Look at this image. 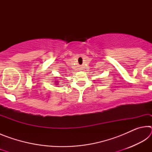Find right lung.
I'll list each match as a JSON object with an SVG mask.
<instances>
[{
    "label": "right lung",
    "mask_w": 152,
    "mask_h": 152,
    "mask_svg": "<svg viewBox=\"0 0 152 152\" xmlns=\"http://www.w3.org/2000/svg\"><path fill=\"white\" fill-rule=\"evenodd\" d=\"M54 83H55V84H56V85H58L59 84V81H58V79H56V80H54Z\"/></svg>",
    "instance_id": "obj_1"
}]
</instances>
